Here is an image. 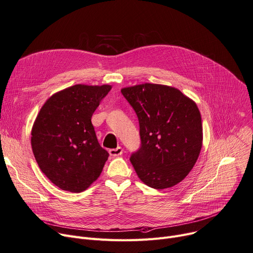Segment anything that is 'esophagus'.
I'll return each mask as SVG.
<instances>
[{
	"instance_id": "1",
	"label": "esophagus",
	"mask_w": 253,
	"mask_h": 253,
	"mask_svg": "<svg viewBox=\"0 0 253 253\" xmlns=\"http://www.w3.org/2000/svg\"><path fill=\"white\" fill-rule=\"evenodd\" d=\"M110 155L112 157H120L122 154H123V149L121 147H118L117 149H112L110 150Z\"/></svg>"
}]
</instances>
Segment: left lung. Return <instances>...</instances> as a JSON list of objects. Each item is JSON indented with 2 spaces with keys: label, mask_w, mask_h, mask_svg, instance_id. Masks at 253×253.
Instances as JSON below:
<instances>
[{
  "label": "left lung",
  "mask_w": 253,
  "mask_h": 253,
  "mask_svg": "<svg viewBox=\"0 0 253 253\" xmlns=\"http://www.w3.org/2000/svg\"><path fill=\"white\" fill-rule=\"evenodd\" d=\"M139 121L141 148L130 161L139 179L156 190L183 180L203 144L197 103L175 87L143 83L121 89Z\"/></svg>",
  "instance_id": "8db88e82"
}]
</instances>
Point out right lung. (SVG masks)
Wrapping results in <instances>:
<instances>
[{
  "instance_id": "1",
  "label": "right lung",
  "mask_w": 253,
  "mask_h": 253,
  "mask_svg": "<svg viewBox=\"0 0 253 253\" xmlns=\"http://www.w3.org/2000/svg\"><path fill=\"white\" fill-rule=\"evenodd\" d=\"M112 86L77 84L51 95L40 110L31 143L43 173L63 191L87 190L109 153L100 147L91 117Z\"/></svg>"
}]
</instances>
